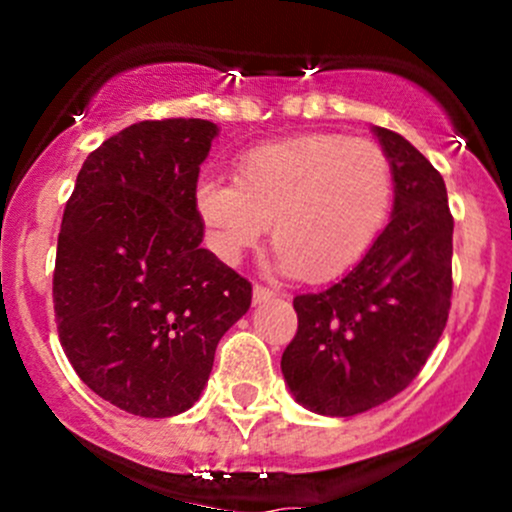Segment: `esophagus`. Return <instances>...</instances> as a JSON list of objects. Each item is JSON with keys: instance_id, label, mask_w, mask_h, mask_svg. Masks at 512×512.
<instances>
[{"instance_id": "1", "label": "esophagus", "mask_w": 512, "mask_h": 512, "mask_svg": "<svg viewBox=\"0 0 512 512\" xmlns=\"http://www.w3.org/2000/svg\"><path fill=\"white\" fill-rule=\"evenodd\" d=\"M275 297V292H272L270 287H262V285H255L252 287V302L260 304V302H270V299Z\"/></svg>"}]
</instances>
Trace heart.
<instances>
[{"instance_id":"obj_1","label":"heart","mask_w":512,"mask_h":512,"mask_svg":"<svg viewBox=\"0 0 512 512\" xmlns=\"http://www.w3.org/2000/svg\"><path fill=\"white\" fill-rule=\"evenodd\" d=\"M394 195V165L379 143L302 133L242 153L235 180L203 173L193 203L220 260H240L272 223L282 270L327 282L369 255Z\"/></svg>"}]
</instances>
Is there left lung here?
<instances>
[{"label": "left lung", "instance_id": "8db88e82", "mask_svg": "<svg viewBox=\"0 0 512 512\" xmlns=\"http://www.w3.org/2000/svg\"><path fill=\"white\" fill-rule=\"evenodd\" d=\"M391 158V220L332 287L294 297L282 374L304 409L356 416L394 399L431 356L451 309L453 215L441 173L404 136L374 126Z\"/></svg>", "mask_w": 512, "mask_h": 512}]
</instances>
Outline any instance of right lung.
<instances>
[{
  "instance_id": "1",
  "label": "right lung",
  "mask_w": 512,
  "mask_h": 512,
  "mask_svg": "<svg viewBox=\"0 0 512 512\" xmlns=\"http://www.w3.org/2000/svg\"><path fill=\"white\" fill-rule=\"evenodd\" d=\"M215 136L203 118L123 128L84 160L61 220V347L94 394L133 416L188 411L250 309V282L200 247L193 190Z\"/></svg>"
}]
</instances>
